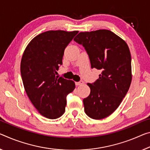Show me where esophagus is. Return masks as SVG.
<instances>
[{"mask_svg": "<svg viewBox=\"0 0 150 150\" xmlns=\"http://www.w3.org/2000/svg\"><path fill=\"white\" fill-rule=\"evenodd\" d=\"M83 84V81H80L75 82V85H77V86H79V85H81Z\"/></svg>", "mask_w": 150, "mask_h": 150, "instance_id": "obj_1", "label": "esophagus"}]
</instances>
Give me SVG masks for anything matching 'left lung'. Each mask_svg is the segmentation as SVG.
<instances>
[{
	"instance_id": "obj_1",
	"label": "left lung",
	"mask_w": 150,
	"mask_h": 150,
	"mask_svg": "<svg viewBox=\"0 0 150 150\" xmlns=\"http://www.w3.org/2000/svg\"><path fill=\"white\" fill-rule=\"evenodd\" d=\"M83 45L91 68L101 71L99 79L87 83L91 92L83 99L85 112L89 117L101 120L116 110L132 82V59L127 45L109 30L79 33L74 39Z\"/></svg>"
}]
</instances>
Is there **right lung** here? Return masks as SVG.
Returning a JSON list of instances; mask_svg holds the SVG:
<instances>
[{
    "label": "right lung",
    "instance_id": "add662e5",
    "mask_svg": "<svg viewBox=\"0 0 150 150\" xmlns=\"http://www.w3.org/2000/svg\"><path fill=\"white\" fill-rule=\"evenodd\" d=\"M78 33L75 30H49L35 37L24 51L21 73L28 98L38 111L49 119L65 112L67 96L75 87L74 81L56 76L62 65L64 51Z\"/></svg>",
    "mask_w": 150,
    "mask_h": 150
}]
</instances>
